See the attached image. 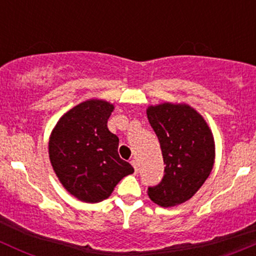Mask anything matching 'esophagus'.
I'll list each match as a JSON object with an SVG mask.
<instances>
[{
  "label": "esophagus",
  "instance_id": "1",
  "mask_svg": "<svg viewBox=\"0 0 256 256\" xmlns=\"http://www.w3.org/2000/svg\"><path fill=\"white\" fill-rule=\"evenodd\" d=\"M131 164H132V166H134V168H135V172H136V174H138V161H136L135 158H132V160H131Z\"/></svg>",
  "mask_w": 256,
  "mask_h": 256
}]
</instances>
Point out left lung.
I'll return each mask as SVG.
<instances>
[{
    "label": "left lung",
    "instance_id": "8db88e82",
    "mask_svg": "<svg viewBox=\"0 0 256 256\" xmlns=\"http://www.w3.org/2000/svg\"><path fill=\"white\" fill-rule=\"evenodd\" d=\"M150 125L161 144L164 176L148 187L162 207L180 204L196 194L214 164V140L204 118L188 105L166 104L147 109Z\"/></svg>",
    "mask_w": 256,
    "mask_h": 256
}]
</instances>
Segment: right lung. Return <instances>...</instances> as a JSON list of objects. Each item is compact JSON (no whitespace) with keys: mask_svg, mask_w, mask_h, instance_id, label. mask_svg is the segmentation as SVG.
<instances>
[{"mask_svg":"<svg viewBox=\"0 0 256 256\" xmlns=\"http://www.w3.org/2000/svg\"><path fill=\"white\" fill-rule=\"evenodd\" d=\"M112 110L106 102L86 100L62 116L49 140L54 172L82 202L106 200L124 177L134 174L132 166L118 156V138L108 128Z\"/></svg>","mask_w":256,"mask_h":256,"instance_id":"1","label":"right lung"}]
</instances>
